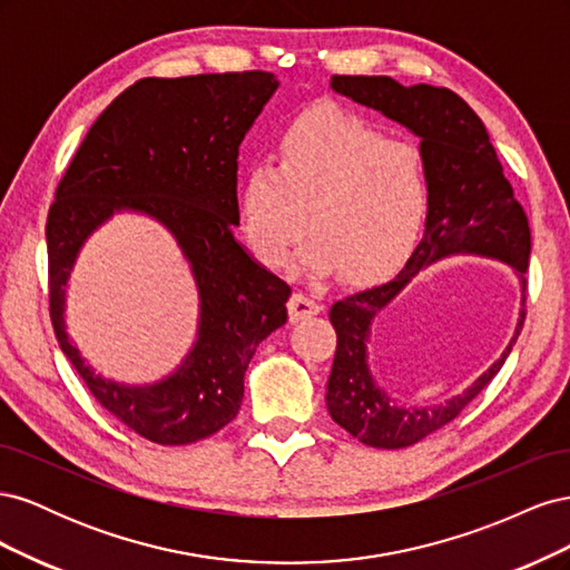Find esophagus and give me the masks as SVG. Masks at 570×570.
<instances>
[{"label": "esophagus", "instance_id": "34e87169", "mask_svg": "<svg viewBox=\"0 0 570 570\" xmlns=\"http://www.w3.org/2000/svg\"><path fill=\"white\" fill-rule=\"evenodd\" d=\"M321 304L308 297V295H302V292H295V295L289 297L287 302V312H289V321H304V318H312L321 312Z\"/></svg>", "mask_w": 570, "mask_h": 570}]
</instances>
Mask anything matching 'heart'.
Instances as JSON below:
<instances>
[{"mask_svg":"<svg viewBox=\"0 0 570 570\" xmlns=\"http://www.w3.org/2000/svg\"><path fill=\"white\" fill-rule=\"evenodd\" d=\"M421 149L340 109L308 111L281 132L275 164H252L235 189L237 226L268 268L295 262L352 283L385 275L411 249L428 212Z\"/></svg>","mask_w":570,"mask_h":570,"instance_id":"1","label":"heart"}]
</instances>
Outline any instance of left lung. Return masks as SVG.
Masks as SVG:
<instances>
[{
	"mask_svg": "<svg viewBox=\"0 0 570 570\" xmlns=\"http://www.w3.org/2000/svg\"><path fill=\"white\" fill-rule=\"evenodd\" d=\"M331 88L421 137L428 166L425 230L406 266L385 285L356 292L331 308L337 350L327 377V411L358 442L377 450H402L454 421L504 366L525 321L523 273L530 258V226L485 126L456 92L423 82L404 88L390 76H333ZM452 253L497 257L517 271L522 281L520 323L503 356L463 395L435 407H396L367 368L370 325L411 277Z\"/></svg>",
	"mask_w": 570,
	"mask_h": 570,
	"instance_id": "8db88e82",
	"label": "left lung"
}]
</instances>
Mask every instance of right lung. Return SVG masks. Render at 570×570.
Wrapping results in <instances>:
<instances>
[{
    "label": "right lung",
    "instance_id": "obj_1",
    "mask_svg": "<svg viewBox=\"0 0 570 570\" xmlns=\"http://www.w3.org/2000/svg\"><path fill=\"white\" fill-rule=\"evenodd\" d=\"M278 85L266 71L137 80L95 120L49 206V316L61 352L95 400L149 442L189 444L228 425L256 347L287 321L289 285L235 239L239 145ZM120 210L177 237L200 292L194 350L151 386L97 376L65 333L79 247Z\"/></svg>",
    "mask_w": 570,
    "mask_h": 570
}]
</instances>
